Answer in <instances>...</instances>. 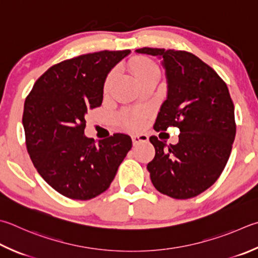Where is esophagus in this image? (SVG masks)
I'll use <instances>...</instances> for the list:
<instances>
[{
	"label": "esophagus",
	"mask_w": 258,
	"mask_h": 258,
	"mask_svg": "<svg viewBox=\"0 0 258 258\" xmlns=\"http://www.w3.org/2000/svg\"><path fill=\"white\" fill-rule=\"evenodd\" d=\"M132 141L134 145H138L140 143H147L149 141L148 135L140 134V135H132Z\"/></svg>",
	"instance_id": "34e87169"
}]
</instances>
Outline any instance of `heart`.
<instances>
[{
	"label": "heart",
	"mask_w": 258,
	"mask_h": 258,
	"mask_svg": "<svg viewBox=\"0 0 258 258\" xmlns=\"http://www.w3.org/2000/svg\"><path fill=\"white\" fill-rule=\"evenodd\" d=\"M132 72L134 74V77L140 80L143 77L147 76V74L151 73L153 71H158V69L156 67V64L151 60L148 59H142V60H135V62L132 63ZM113 80V74H109L108 78L106 79L105 82V90L109 88L110 82ZM123 123L127 126L130 128H138L140 125H141L142 121V116L138 114V113H126L123 115Z\"/></svg>",
	"instance_id": "b5f03b06"
}]
</instances>
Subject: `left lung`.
<instances>
[{
    "label": "left lung",
    "instance_id": "1",
    "mask_svg": "<svg viewBox=\"0 0 258 258\" xmlns=\"http://www.w3.org/2000/svg\"><path fill=\"white\" fill-rule=\"evenodd\" d=\"M137 54L160 59L167 79V98L156 131L177 126V144L150 138L156 156L148 163L153 186L172 199L203 193L221 175L236 137L235 106L227 84L208 64L187 51L140 48Z\"/></svg>",
    "mask_w": 258,
    "mask_h": 258
}]
</instances>
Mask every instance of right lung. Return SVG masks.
Listing matches in <instances>:
<instances>
[{"label":"right lung","instance_id":"obj_1","mask_svg":"<svg viewBox=\"0 0 258 258\" xmlns=\"http://www.w3.org/2000/svg\"><path fill=\"white\" fill-rule=\"evenodd\" d=\"M130 49L86 54L49 68L23 107L27 150L37 171L59 194L96 198L108 188L132 148L127 134L95 141L84 135L89 108L101 105L109 72Z\"/></svg>","mask_w":258,"mask_h":258}]
</instances>
